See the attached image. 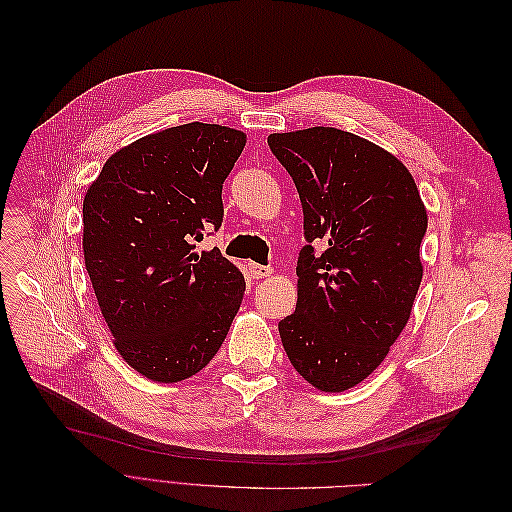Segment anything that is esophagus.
<instances>
[{
	"label": "esophagus",
	"mask_w": 512,
	"mask_h": 512,
	"mask_svg": "<svg viewBox=\"0 0 512 512\" xmlns=\"http://www.w3.org/2000/svg\"><path fill=\"white\" fill-rule=\"evenodd\" d=\"M250 273H252V277H256V280H265V277H269L271 273H273V269L271 267H265V265H256V262H250Z\"/></svg>",
	"instance_id": "esophagus-1"
}]
</instances>
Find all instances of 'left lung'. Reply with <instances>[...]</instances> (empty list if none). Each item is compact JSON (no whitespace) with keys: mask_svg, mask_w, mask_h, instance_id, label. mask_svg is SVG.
Segmentation results:
<instances>
[{"mask_svg":"<svg viewBox=\"0 0 512 512\" xmlns=\"http://www.w3.org/2000/svg\"><path fill=\"white\" fill-rule=\"evenodd\" d=\"M267 141L297 185L309 243L282 344L309 384L342 393L384 361L408 324L427 211L410 170L367 138L316 126Z\"/></svg>","mask_w":512,"mask_h":512,"instance_id":"left-lung-1","label":"left lung"}]
</instances>
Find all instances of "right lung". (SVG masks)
<instances>
[{
  "label": "right lung",
  "instance_id": "right-lung-1",
  "mask_svg": "<svg viewBox=\"0 0 512 512\" xmlns=\"http://www.w3.org/2000/svg\"><path fill=\"white\" fill-rule=\"evenodd\" d=\"M245 134L183 123L121 147L83 200V254L121 359L153 382L198 374L237 316L245 280L218 247L222 183Z\"/></svg>",
  "mask_w": 512,
  "mask_h": 512
}]
</instances>
